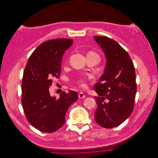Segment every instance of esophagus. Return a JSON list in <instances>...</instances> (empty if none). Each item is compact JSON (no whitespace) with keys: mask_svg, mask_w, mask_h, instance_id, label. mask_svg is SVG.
Listing matches in <instances>:
<instances>
[{"mask_svg":"<svg viewBox=\"0 0 158 158\" xmlns=\"http://www.w3.org/2000/svg\"><path fill=\"white\" fill-rule=\"evenodd\" d=\"M85 96V94H84V93H83V92H80L79 94H78V98H84Z\"/></svg>","mask_w":158,"mask_h":158,"instance_id":"obj_1","label":"esophagus"}]
</instances>
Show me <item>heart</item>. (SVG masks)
<instances>
[{
  "label": "heart",
  "mask_w": 158,
  "mask_h": 158,
  "mask_svg": "<svg viewBox=\"0 0 158 158\" xmlns=\"http://www.w3.org/2000/svg\"><path fill=\"white\" fill-rule=\"evenodd\" d=\"M92 55V56H98L99 57V56L98 55V53H96V52L93 51H90L88 52V55ZM89 78H91V76H89ZM85 80H86V78H82L81 79H80V80L78 81V84L80 85V86L82 87V88H85V85H86V84H85Z\"/></svg>",
  "instance_id": "1"
}]
</instances>
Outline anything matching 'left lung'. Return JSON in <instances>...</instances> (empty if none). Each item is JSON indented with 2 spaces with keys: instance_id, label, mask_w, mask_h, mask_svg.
I'll return each instance as SVG.
<instances>
[{
  "instance_id": "8db88e82",
  "label": "left lung",
  "mask_w": 158,
  "mask_h": 158,
  "mask_svg": "<svg viewBox=\"0 0 158 158\" xmlns=\"http://www.w3.org/2000/svg\"><path fill=\"white\" fill-rule=\"evenodd\" d=\"M107 59L105 73L95 84L98 108L95 121L103 128L120 125L131 115L136 92L135 69L128 52L117 41L94 36Z\"/></svg>"
}]
</instances>
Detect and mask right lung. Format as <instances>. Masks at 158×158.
Returning <instances> with one entry per match:
<instances>
[{
	"instance_id": "1",
	"label": "right lung",
	"mask_w": 158,
	"mask_h": 158,
	"mask_svg": "<svg viewBox=\"0 0 158 158\" xmlns=\"http://www.w3.org/2000/svg\"><path fill=\"white\" fill-rule=\"evenodd\" d=\"M69 39L51 40L42 43L30 56L23 72L22 103L27 120L42 132L56 131L65 122V114L70 105L78 99V94L70 90L59 98L50 95L52 80L59 78L62 57L73 45Z\"/></svg>"
}]
</instances>
